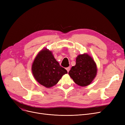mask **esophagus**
Returning <instances> with one entry per match:
<instances>
[{
  "mask_svg": "<svg viewBox=\"0 0 125 125\" xmlns=\"http://www.w3.org/2000/svg\"><path fill=\"white\" fill-rule=\"evenodd\" d=\"M70 69V67H67V68H66V70H67L68 73H69V71Z\"/></svg>",
  "mask_w": 125,
  "mask_h": 125,
  "instance_id": "1",
  "label": "esophagus"
}]
</instances>
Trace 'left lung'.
Returning a JSON list of instances; mask_svg holds the SVG:
<instances>
[{
	"mask_svg": "<svg viewBox=\"0 0 125 125\" xmlns=\"http://www.w3.org/2000/svg\"><path fill=\"white\" fill-rule=\"evenodd\" d=\"M70 77L78 85L86 86L91 83L97 74L95 62L88 54L79 55L76 63L69 72Z\"/></svg>",
	"mask_w": 125,
	"mask_h": 125,
	"instance_id": "1",
	"label": "left lung"
}]
</instances>
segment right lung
<instances>
[{
	"label": "right lung",
	"mask_w": 125,
	"mask_h": 125,
	"mask_svg": "<svg viewBox=\"0 0 125 125\" xmlns=\"http://www.w3.org/2000/svg\"><path fill=\"white\" fill-rule=\"evenodd\" d=\"M32 74L35 80L47 88L55 85L67 71L60 66L52 52L46 48L35 57L32 65Z\"/></svg>",
	"instance_id": "add662e5"
}]
</instances>
